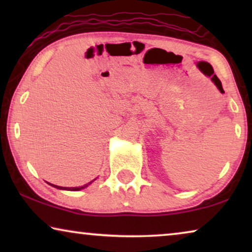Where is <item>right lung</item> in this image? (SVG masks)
I'll list each match as a JSON object with an SVG mask.
<instances>
[{
  "label": "right lung",
  "mask_w": 252,
  "mask_h": 252,
  "mask_svg": "<svg viewBox=\"0 0 252 252\" xmlns=\"http://www.w3.org/2000/svg\"><path fill=\"white\" fill-rule=\"evenodd\" d=\"M93 181H91V182H88L87 185H85V186H81V187H72V188H67V187H60V186H55V185H51L53 186V187H55V188H58V189H63V190H80V189H84L85 187H87L88 185H91Z\"/></svg>",
  "instance_id": "add662e5"
}]
</instances>
